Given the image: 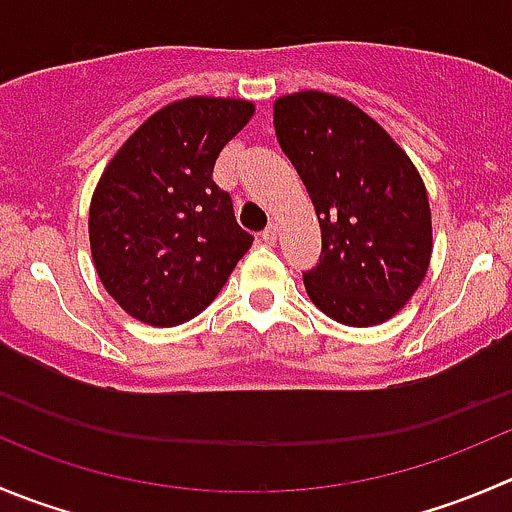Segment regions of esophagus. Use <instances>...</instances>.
<instances>
[{"label":"esophagus","instance_id":"esophagus-1","mask_svg":"<svg viewBox=\"0 0 512 512\" xmlns=\"http://www.w3.org/2000/svg\"><path fill=\"white\" fill-rule=\"evenodd\" d=\"M262 240H265L267 245H275L277 242V222L275 220L265 227V232H262Z\"/></svg>","mask_w":512,"mask_h":512}]
</instances>
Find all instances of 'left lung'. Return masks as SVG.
<instances>
[{
  "label": "left lung",
  "instance_id": "obj_1",
  "mask_svg": "<svg viewBox=\"0 0 512 512\" xmlns=\"http://www.w3.org/2000/svg\"><path fill=\"white\" fill-rule=\"evenodd\" d=\"M272 109L320 222V262L302 275L312 305L350 327L388 322L423 285L433 255L418 167L380 122L335 94L292 92Z\"/></svg>",
  "mask_w": 512,
  "mask_h": 512
}]
</instances>
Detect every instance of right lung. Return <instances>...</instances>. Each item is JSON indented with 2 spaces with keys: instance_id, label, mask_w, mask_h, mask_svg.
I'll list each match as a JSON object with an SVG mask.
<instances>
[{
  "instance_id": "obj_1",
  "label": "right lung",
  "mask_w": 512,
  "mask_h": 512,
  "mask_svg": "<svg viewBox=\"0 0 512 512\" xmlns=\"http://www.w3.org/2000/svg\"><path fill=\"white\" fill-rule=\"evenodd\" d=\"M252 114L250 99H177L104 167L89 202V250L104 290L135 320L175 327L197 317L250 250L212 170Z\"/></svg>"
}]
</instances>
